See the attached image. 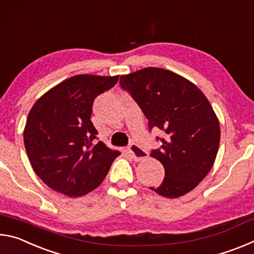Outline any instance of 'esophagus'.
I'll return each mask as SVG.
<instances>
[{
    "mask_svg": "<svg viewBox=\"0 0 254 254\" xmlns=\"http://www.w3.org/2000/svg\"><path fill=\"white\" fill-rule=\"evenodd\" d=\"M127 151H128V153H130L131 158L133 159V160H135V161L144 160V159L148 158V156H149L147 151H144V150L141 149L139 145H136L134 143H132V144L128 145Z\"/></svg>",
    "mask_w": 254,
    "mask_h": 254,
    "instance_id": "obj_1",
    "label": "esophagus"
}]
</instances>
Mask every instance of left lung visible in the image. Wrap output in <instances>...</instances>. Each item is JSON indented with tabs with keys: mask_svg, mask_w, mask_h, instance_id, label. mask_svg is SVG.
I'll list each match as a JSON object with an SVG mask.
<instances>
[{
	"mask_svg": "<svg viewBox=\"0 0 254 254\" xmlns=\"http://www.w3.org/2000/svg\"><path fill=\"white\" fill-rule=\"evenodd\" d=\"M120 84L141 107L149 130L165 132L157 137L161 147L150 153L162 163L165 178L150 188L167 198L192 190L212 169L220 145V123L207 98L191 81L157 67L123 75Z\"/></svg>",
	"mask_w": 254,
	"mask_h": 254,
	"instance_id": "obj_1",
	"label": "left lung"
}]
</instances>
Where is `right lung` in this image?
Returning <instances> with one entry per match:
<instances>
[{"label": "right lung", "instance_id": "right-lung-1", "mask_svg": "<svg viewBox=\"0 0 254 254\" xmlns=\"http://www.w3.org/2000/svg\"><path fill=\"white\" fill-rule=\"evenodd\" d=\"M119 76L76 75L45 93L29 112L23 132L30 163L47 186L68 197L88 194L101 185L115 158L98 141L91 121L94 100Z\"/></svg>", "mask_w": 254, "mask_h": 254}]
</instances>
